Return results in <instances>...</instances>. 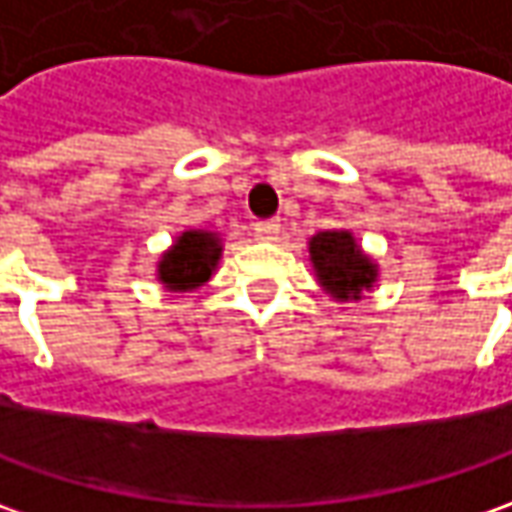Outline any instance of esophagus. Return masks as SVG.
Instances as JSON below:
<instances>
[{
    "label": "esophagus",
    "mask_w": 512,
    "mask_h": 512,
    "mask_svg": "<svg viewBox=\"0 0 512 512\" xmlns=\"http://www.w3.org/2000/svg\"><path fill=\"white\" fill-rule=\"evenodd\" d=\"M277 235H280V221L255 223V238L257 240H277Z\"/></svg>",
    "instance_id": "1"
}]
</instances>
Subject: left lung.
Masks as SVG:
<instances>
[{"mask_svg":"<svg viewBox=\"0 0 512 512\" xmlns=\"http://www.w3.org/2000/svg\"><path fill=\"white\" fill-rule=\"evenodd\" d=\"M317 286L337 303H357L379 280V263L362 249L351 229H326L309 238Z\"/></svg>","mask_w":512,"mask_h":512,"instance_id":"left-lung-1","label":"left lung"}]
</instances>
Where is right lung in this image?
<instances>
[{"label": "right lung", "mask_w": 512, "mask_h": 512, "mask_svg": "<svg viewBox=\"0 0 512 512\" xmlns=\"http://www.w3.org/2000/svg\"><path fill=\"white\" fill-rule=\"evenodd\" d=\"M223 235L215 229H184L155 263V280L172 294L201 289L218 272Z\"/></svg>", "instance_id": "add662e5"}]
</instances>
